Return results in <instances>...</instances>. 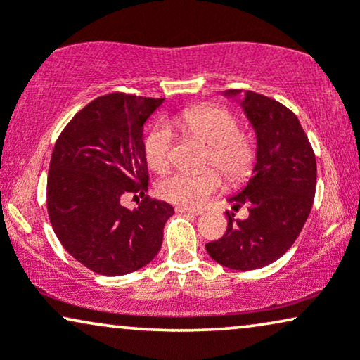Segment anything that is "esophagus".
Listing matches in <instances>:
<instances>
[{
	"mask_svg": "<svg viewBox=\"0 0 360 360\" xmlns=\"http://www.w3.org/2000/svg\"><path fill=\"white\" fill-rule=\"evenodd\" d=\"M175 212L176 213H190V214H202L200 210H193V208H188V207H175Z\"/></svg>",
	"mask_w": 360,
	"mask_h": 360,
	"instance_id": "obj_1",
	"label": "esophagus"
}]
</instances>
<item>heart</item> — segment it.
<instances>
[{
	"mask_svg": "<svg viewBox=\"0 0 360 360\" xmlns=\"http://www.w3.org/2000/svg\"><path fill=\"white\" fill-rule=\"evenodd\" d=\"M170 124L188 137L210 146L207 165L217 167L230 185H241L253 175L259 148L253 135L241 132L240 120L221 105H193L170 119ZM147 165L157 174L170 169L174 160V139L165 125L153 127L143 142ZM221 175L214 169L200 174H174L163 179L157 193L167 202L195 208L221 188Z\"/></svg>",
	"mask_w": 360,
	"mask_h": 360,
	"instance_id": "1",
	"label": "heart"
}]
</instances>
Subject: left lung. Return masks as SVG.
Returning <instances> with one entry per match:
<instances>
[{
  "instance_id": "obj_1",
  "label": "left lung",
  "mask_w": 360,
  "mask_h": 360,
  "mask_svg": "<svg viewBox=\"0 0 360 360\" xmlns=\"http://www.w3.org/2000/svg\"><path fill=\"white\" fill-rule=\"evenodd\" d=\"M240 94L230 89L226 96ZM243 109L253 124L259 157L255 175L230 198L233 210L248 205L250 217L235 220L220 240L205 245L208 255L238 271L263 268L286 253L309 217L316 193V155L296 114L281 102L246 92Z\"/></svg>"
}]
</instances>
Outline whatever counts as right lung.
Instances as JSON below:
<instances>
[{"mask_svg": "<svg viewBox=\"0 0 360 360\" xmlns=\"http://www.w3.org/2000/svg\"><path fill=\"white\" fill-rule=\"evenodd\" d=\"M163 99L124 92L97 97L56 140L48 174V214L60 245L97 274L120 276L160 251L174 207L152 200L142 127ZM127 193L144 200L125 209Z\"/></svg>", "mask_w": 360, "mask_h": 360, "instance_id": "add662e5", "label": "right lung"}]
</instances>
